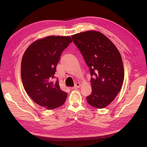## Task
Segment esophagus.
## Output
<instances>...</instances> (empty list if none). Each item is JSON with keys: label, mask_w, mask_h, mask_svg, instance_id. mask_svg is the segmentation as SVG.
Segmentation results:
<instances>
[{"label": "esophagus", "mask_w": 147, "mask_h": 147, "mask_svg": "<svg viewBox=\"0 0 147 147\" xmlns=\"http://www.w3.org/2000/svg\"><path fill=\"white\" fill-rule=\"evenodd\" d=\"M80 86H81L80 83H75V86L72 88V89H73V90H75V89H78Z\"/></svg>", "instance_id": "obj_1"}]
</instances>
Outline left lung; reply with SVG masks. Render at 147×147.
<instances>
[{"mask_svg":"<svg viewBox=\"0 0 147 147\" xmlns=\"http://www.w3.org/2000/svg\"><path fill=\"white\" fill-rule=\"evenodd\" d=\"M82 53L92 78L88 104L97 109L106 107L120 91L124 80L121 55L113 43L99 31L88 30L72 35Z\"/></svg>","mask_w":147,"mask_h":147,"instance_id":"8db88e82","label":"left lung"}]
</instances>
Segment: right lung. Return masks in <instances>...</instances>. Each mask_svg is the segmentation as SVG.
Here are the masks:
<instances>
[{"mask_svg":"<svg viewBox=\"0 0 147 147\" xmlns=\"http://www.w3.org/2000/svg\"><path fill=\"white\" fill-rule=\"evenodd\" d=\"M72 42L69 36L51 35L34 41L22 57L21 75L23 86L35 103L48 110L63 105L67 94L59 81H53L62 52Z\"/></svg>","mask_w":147,"mask_h":147,"instance_id":"1","label":"right lung"}]
</instances>
